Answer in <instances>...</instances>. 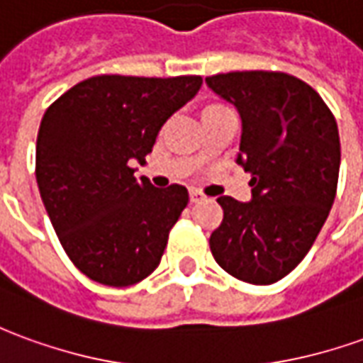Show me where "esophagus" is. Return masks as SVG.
<instances>
[{"label":"esophagus","mask_w":363,"mask_h":363,"mask_svg":"<svg viewBox=\"0 0 363 363\" xmlns=\"http://www.w3.org/2000/svg\"><path fill=\"white\" fill-rule=\"evenodd\" d=\"M206 196L199 192V190H190V202H194V204H199V202H204Z\"/></svg>","instance_id":"obj_1"}]
</instances>
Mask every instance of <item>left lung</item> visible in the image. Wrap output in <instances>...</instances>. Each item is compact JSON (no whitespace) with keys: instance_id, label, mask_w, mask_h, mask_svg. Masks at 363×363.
Wrapping results in <instances>:
<instances>
[{"instance_id":"8db88e82","label":"left lung","mask_w":363,"mask_h":363,"mask_svg":"<svg viewBox=\"0 0 363 363\" xmlns=\"http://www.w3.org/2000/svg\"><path fill=\"white\" fill-rule=\"evenodd\" d=\"M242 120L235 163L252 174V200L220 196L224 220L210 252L230 275L271 285L313 247L336 196L338 125L311 86L283 72H230L206 78Z\"/></svg>"}]
</instances>
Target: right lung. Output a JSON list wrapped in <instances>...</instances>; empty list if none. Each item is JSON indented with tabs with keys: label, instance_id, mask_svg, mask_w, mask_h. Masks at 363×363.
<instances>
[{
	"label": "right lung",
	"instance_id": "add662e5",
	"mask_svg": "<svg viewBox=\"0 0 363 363\" xmlns=\"http://www.w3.org/2000/svg\"><path fill=\"white\" fill-rule=\"evenodd\" d=\"M200 86V76H94L45 111L35 171L40 199L68 257L96 283L128 287L161 263L189 192L155 189L131 164H145L164 121Z\"/></svg>",
	"mask_w": 363,
	"mask_h": 363
}]
</instances>
